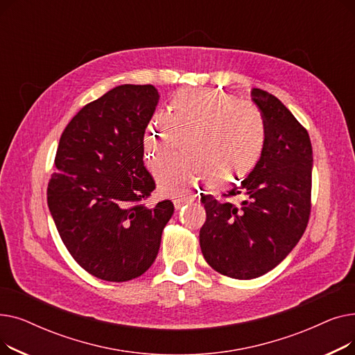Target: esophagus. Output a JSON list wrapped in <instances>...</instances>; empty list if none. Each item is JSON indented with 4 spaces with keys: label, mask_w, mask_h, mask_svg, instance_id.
I'll return each instance as SVG.
<instances>
[{
    "label": "esophagus",
    "mask_w": 355,
    "mask_h": 355,
    "mask_svg": "<svg viewBox=\"0 0 355 355\" xmlns=\"http://www.w3.org/2000/svg\"><path fill=\"white\" fill-rule=\"evenodd\" d=\"M174 206L177 210H180L181 207L184 206H189V204L193 202V197L191 196H187V194H178L174 197Z\"/></svg>",
    "instance_id": "obj_1"
}]
</instances>
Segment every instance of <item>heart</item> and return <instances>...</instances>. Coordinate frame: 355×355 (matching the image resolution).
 I'll return each mask as SVG.
<instances>
[{
  "label": "heart",
  "mask_w": 355,
  "mask_h": 355,
  "mask_svg": "<svg viewBox=\"0 0 355 355\" xmlns=\"http://www.w3.org/2000/svg\"><path fill=\"white\" fill-rule=\"evenodd\" d=\"M181 135L196 132L189 142L190 155L161 161L155 174L162 191L177 194L204 175L209 187L225 190L253 171L268 141L260 109L234 96L209 89H182L171 99V118L155 112L149 118L144 146L155 164Z\"/></svg>",
  "instance_id": "b5f03b06"
}]
</instances>
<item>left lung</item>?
Returning <instances> with one entry per match:
<instances>
[{"mask_svg": "<svg viewBox=\"0 0 355 355\" xmlns=\"http://www.w3.org/2000/svg\"><path fill=\"white\" fill-rule=\"evenodd\" d=\"M268 141L253 171L225 197L243 196L240 206L201 196L206 221L200 248L206 262L233 279L259 277L291 253L311 216L312 145L308 130L276 96L253 89Z\"/></svg>", "mask_w": 355, "mask_h": 355, "instance_id": "obj_1", "label": "left lung"}]
</instances>
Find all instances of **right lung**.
I'll return each instance as SVG.
<instances>
[{
  "mask_svg": "<svg viewBox=\"0 0 355 355\" xmlns=\"http://www.w3.org/2000/svg\"><path fill=\"white\" fill-rule=\"evenodd\" d=\"M158 99L153 85L116 86L60 137L49 209L71 257L102 281L126 282L151 268L174 213L171 200L145 204L155 181L144 166V132Z\"/></svg>",
  "mask_w": 355,
  "mask_h": 355,
  "instance_id": "1",
  "label": "right lung"
}]
</instances>
